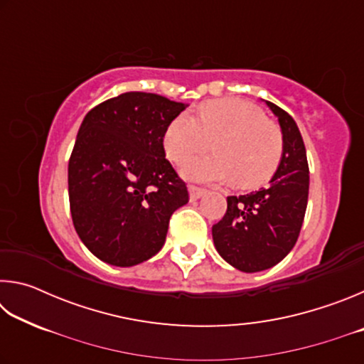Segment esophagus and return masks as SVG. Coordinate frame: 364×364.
Here are the masks:
<instances>
[{
  "mask_svg": "<svg viewBox=\"0 0 364 364\" xmlns=\"http://www.w3.org/2000/svg\"><path fill=\"white\" fill-rule=\"evenodd\" d=\"M188 189H189V199H191V200H197V199H200V197L207 193V191H205L204 188L194 186V184H191V186H189Z\"/></svg>",
  "mask_w": 364,
  "mask_h": 364,
  "instance_id": "obj_1",
  "label": "esophagus"
}]
</instances>
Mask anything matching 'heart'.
Wrapping results in <instances>:
<instances>
[{
	"instance_id": "b5f03b06",
	"label": "heart",
	"mask_w": 364,
	"mask_h": 364,
	"mask_svg": "<svg viewBox=\"0 0 364 364\" xmlns=\"http://www.w3.org/2000/svg\"><path fill=\"white\" fill-rule=\"evenodd\" d=\"M214 141L213 154L184 161L181 173L191 181L223 183L257 188L268 181L281 162L284 139L276 123L260 107L242 100L210 101L197 117L180 114L165 130L167 156L181 162Z\"/></svg>"
}]
</instances>
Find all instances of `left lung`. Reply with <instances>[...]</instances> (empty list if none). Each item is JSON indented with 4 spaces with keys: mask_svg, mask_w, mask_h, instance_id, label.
<instances>
[{
    "mask_svg": "<svg viewBox=\"0 0 364 364\" xmlns=\"http://www.w3.org/2000/svg\"><path fill=\"white\" fill-rule=\"evenodd\" d=\"M267 106L278 117L284 139L279 167L267 188L228 197L225 217L212 228L218 254L244 273L274 267L292 250L305 218L310 186L297 123L276 104L267 101Z\"/></svg>",
    "mask_w": 364,
    "mask_h": 364,
    "instance_id": "obj_1",
    "label": "left lung"
}]
</instances>
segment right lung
<instances>
[{
	"instance_id": "1",
	"label": "right lung",
	"mask_w": 364,
	"mask_h": 364,
	"mask_svg": "<svg viewBox=\"0 0 364 364\" xmlns=\"http://www.w3.org/2000/svg\"><path fill=\"white\" fill-rule=\"evenodd\" d=\"M186 104L130 91L85 115L69 160L75 231L91 254L133 267L162 249L171 213L189 194L165 159V130Z\"/></svg>"
}]
</instances>
